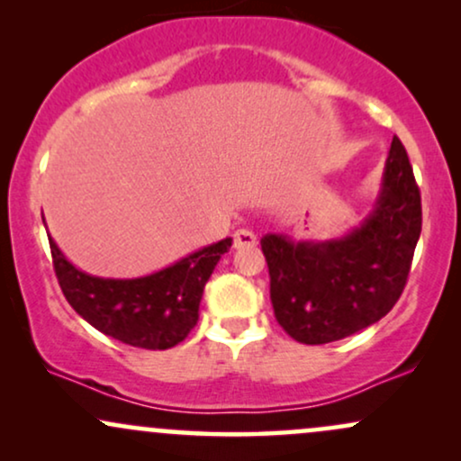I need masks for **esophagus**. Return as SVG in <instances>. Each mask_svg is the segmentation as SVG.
Returning a JSON list of instances; mask_svg holds the SVG:
<instances>
[{"instance_id": "34e87169", "label": "esophagus", "mask_w": 461, "mask_h": 461, "mask_svg": "<svg viewBox=\"0 0 461 461\" xmlns=\"http://www.w3.org/2000/svg\"><path fill=\"white\" fill-rule=\"evenodd\" d=\"M258 242V238L253 231L249 230H238L234 234V247L236 249H245V247H253Z\"/></svg>"}]
</instances>
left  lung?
Masks as SVG:
<instances>
[{"label": "left lung", "mask_w": 461, "mask_h": 461, "mask_svg": "<svg viewBox=\"0 0 461 461\" xmlns=\"http://www.w3.org/2000/svg\"><path fill=\"white\" fill-rule=\"evenodd\" d=\"M422 227L420 190L403 142L393 139L373 212L325 242L267 234L275 319L303 345H327L384 319L403 293Z\"/></svg>", "instance_id": "left-lung-1"}]
</instances>
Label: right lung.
I'll return each mask as SVG.
<instances>
[{
	"label": "right lung",
	"mask_w": 461,
	"mask_h": 461,
	"mask_svg": "<svg viewBox=\"0 0 461 461\" xmlns=\"http://www.w3.org/2000/svg\"><path fill=\"white\" fill-rule=\"evenodd\" d=\"M50 247L62 294L84 321L130 347L162 351L179 345L197 325L203 288L231 238L134 279L95 277L73 267L51 236Z\"/></svg>",
	"instance_id": "obj_1"
}]
</instances>
